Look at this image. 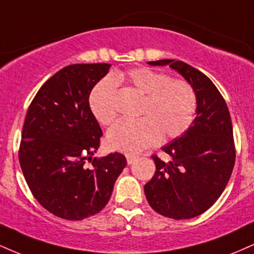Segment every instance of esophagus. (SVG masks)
<instances>
[{"mask_svg":"<svg viewBox=\"0 0 254 254\" xmlns=\"http://www.w3.org/2000/svg\"><path fill=\"white\" fill-rule=\"evenodd\" d=\"M136 159H137V156L131 155V154H127V165L133 164V162L136 161Z\"/></svg>","mask_w":254,"mask_h":254,"instance_id":"esophagus-1","label":"esophagus"}]
</instances>
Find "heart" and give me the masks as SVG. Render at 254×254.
<instances>
[{"instance_id": "heart-1", "label": "heart", "mask_w": 254, "mask_h": 254, "mask_svg": "<svg viewBox=\"0 0 254 254\" xmlns=\"http://www.w3.org/2000/svg\"><path fill=\"white\" fill-rule=\"evenodd\" d=\"M125 83L143 95L135 121L122 119L107 132L112 149L137 154L162 139L176 138L189 129L197 109L194 89L188 81L170 78L147 66L116 71L92 90L89 106L99 123L109 125L117 116L115 84Z\"/></svg>"}]
</instances>
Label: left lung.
Listing matches in <instances>:
<instances>
[{"label": "left lung", "instance_id": "1", "mask_svg": "<svg viewBox=\"0 0 254 254\" xmlns=\"http://www.w3.org/2000/svg\"><path fill=\"white\" fill-rule=\"evenodd\" d=\"M170 65L191 84L197 97L196 118L179 138L162 150L172 157L166 164L156 155L155 174L144 185L151 208L174 220L203 214L222 194L235 164L232 119L226 101L212 81L193 66L176 60L148 62Z\"/></svg>", "mask_w": 254, "mask_h": 254}]
</instances>
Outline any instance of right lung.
Instances as JSON below:
<instances>
[{"label": "right lung", "mask_w": 254, "mask_h": 254, "mask_svg": "<svg viewBox=\"0 0 254 254\" xmlns=\"http://www.w3.org/2000/svg\"><path fill=\"white\" fill-rule=\"evenodd\" d=\"M110 66L71 64L61 69L40 87L26 115L19 149L22 173L40 205L64 220L80 221L103 210L127 166L117 151L93 157L103 131L89 107V94Z\"/></svg>", "instance_id": "right-lung-1"}]
</instances>
